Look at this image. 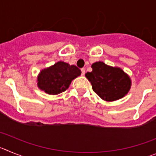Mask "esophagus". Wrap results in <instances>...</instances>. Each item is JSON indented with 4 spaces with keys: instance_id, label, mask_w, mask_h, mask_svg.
Instances as JSON below:
<instances>
[{
    "instance_id": "obj_1",
    "label": "esophagus",
    "mask_w": 156,
    "mask_h": 156,
    "mask_svg": "<svg viewBox=\"0 0 156 156\" xmlns=\"http://www.w3.org/2000/svg\"><path fill=\"white\" fill-rule=\"evenodd\" d=\"M81 75H85V68H81Z\"/></svg>"
}]
</instances>
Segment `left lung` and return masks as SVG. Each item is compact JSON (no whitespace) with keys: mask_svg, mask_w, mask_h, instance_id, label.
<instances>
[{"mask_svg":"<svg viewBox=\"0 0 156 156\" xmlns=\"http://www.w3.org/2000/svg\"><path fill=\"white\" fill-rule=\"evenodd\" d=\"M92 71L87 72L85 77L101 99L111 102L121 99L129 92L131 81L121 68H113L101 61L92 64Z\"/></svg>","mask_w":156,"mask_h":156,"instance_id":"8db88e82","label":"left lung"}]
</instances>
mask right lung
<instances>
[{
  "mask_svg": "<svg viewBox=\"0 0 156 156\" xmlns=\"http://www.w3.org/2000/svg\"><path fill=\"white\" fill-rule=\"evenodd\" d=\"M81 74V70L75 65L59 61L40 71L37 78V85L49 95H57L67 90L72 80Z\"/></svg>",
  "mask_w": 156,
  "mask_h": 156,
  "instance_id": "right-lung-1",
  "label": "right lung"
}]
</instances>
